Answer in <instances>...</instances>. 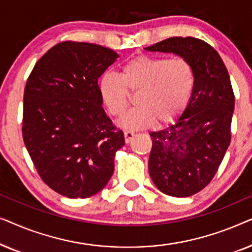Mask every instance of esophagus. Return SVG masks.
Masks as SVG:
<instances>
[{"mask_svg": "<svg viewBox=\"0 0 252 252\" xmlns=\"http://www.w3.org/2000/svg\"><path fill=\"white\" fill-rule=\"evenodd\" d=\"M124 135H125V142L128 143L129 141L133 139V136L135 135V134H134V132H132V130H125Z\"/></svg>", "mask_w": 252, "mask_h": 252, "instance_id": "1", "label": "esophagus"}]
</instances>
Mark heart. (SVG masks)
Listing matches in <instances>:
<instances>
[{
    "instance_id": "1",
    "label": "heart",
    "mask_w": 252,
    "mask_h": 252,
    "mask_svg": "<svg viewBox=\"0 0 252 252\" xmlns=\"http://www.w3.org/2000/svg\"><path fill=\"white\" fill-rule=\"evenodd\" d=\"M195 71L184 57L142 55L125 63L120 74L105 73L99 93L109 112L122 117L130 104V94H137V108L122 120L126 128L140 129L173 122L185 111L194 92Z\"/></svg>"
}]
</instances>
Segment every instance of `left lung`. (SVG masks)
I'll return each instance as SVG.
<instances>
[{"label": "left lung", "mask_w": 252, "mask_h": 252, "mask_svg": "<svg viewBox=\"0 0 252 252\" xmlns=\"http://www.w3.org/2000/svg\"><path fill=\"white\" fill-rule=\"evenodd\" d=\"M146 49L177 54L194 67V92L184 113L150 133L154 184L168 196L188 197L210 184L228 149L235 104L229 74L213 47L196 37H168Z\"/></svg>", "instance_id": "1"}]
</instances>
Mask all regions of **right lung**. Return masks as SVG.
I'll return each mask as SVG.
<instances>
[{
    "mask_svg": "<svg viewBox=\"0 0 252 252\" xmlns=\"http://www.w3.org/2000/svg\"><path fill=\"white\" fill-rule=\"evenodd\" d=\"M118 58L94 43L64 41L34 65L24 91L23 139L44 184L68 198L105 187L122 129L103 109L98 78Z\"/></svg>",
    "mask_w": 252,
    "mask_h": 252,
    "instance_id": "add662e5",
    "label": "right lung"
}]
</instances>
